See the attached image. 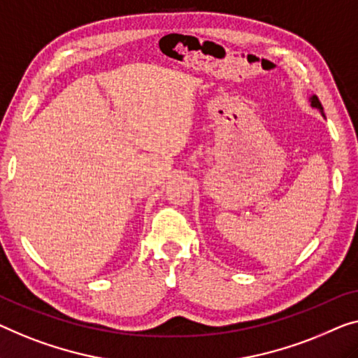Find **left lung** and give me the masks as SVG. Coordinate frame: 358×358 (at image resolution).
<instances>
[{
  "instance_id": "1",
  "label": "left lung",
  "mask_w": 358,
  "mask_h": 358,
  "mask_svg": "<svg viewBox=\"0 0 358 358\" xmlns=\"http://www.w3.org/2000/svg\"><path fill=\"white\" fill-rule=\"evenodd\" d=\"M308 101H310V106L313 109H317V110H320V114L323 115V119H324V112H323V106H322V103H320V99L317 98L315 94L313 96H310V98H308Z\"/></svg>"
}]
</instances>
